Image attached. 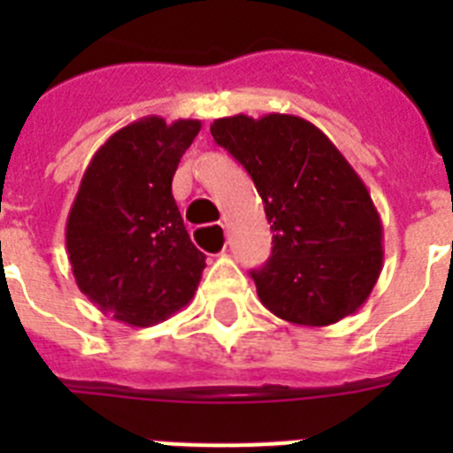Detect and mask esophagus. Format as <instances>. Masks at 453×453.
Listing matches in <instances>:
<instances>
[{"label": "esophagus", "mask_w": 453, "mask_h": 453, "mask_svg": "<svg viewBox=\"0 0 453 453\" xmlns=\"http://www.w3.org/2000/svg\"><path fill=\"white\" fill-rule=\"evenodd\" d=\"M218 226H219V224H218ZM219 229H224V226H219Z\"/></svg>", "instance_id": "1"}]
</instances>
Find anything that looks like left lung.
Here are the masks:
<instances>
[{
	"mask_svg": "<svg viewBox=\"0 0 453 453\" xmlns=\"http://www.w3.org/2000/svg\"><path fill=\"white\" fill-rule=\"evenodd\" d=\"M265 203L272 256L251 272L263 306L292 324L329 326L356 313L383 267V226L363 179L297 115H231L211 124Z\"/></svg>",
	"mask_w": 453,
	"mask_h": 453,
	"instance_id": "1",
	"label": "left lung"
}]
</instances>
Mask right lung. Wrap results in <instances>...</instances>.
<instances>
[{"label":"right lung","instance_id":"right-lung-1","mask_svg":"<svg viewBox=\"0 0 453 453\" xmlns=\"http://www.w3.org/2000/svg\"><path fill=\"white\" fill-rule=\"evenodd\" d=\"M202 129L150 115L95 151L65 224L79 290L129 326H151L190 303L206 267L183 226L172 179Z\"/></svg>","mask_w":453,"mask_h":453}]
</instances>
